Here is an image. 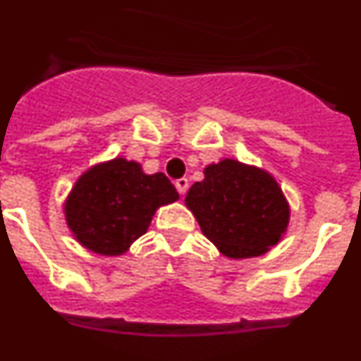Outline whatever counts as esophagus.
<instances>
[{
  "label": "esophagus",
  "mask_w": 361,
  "mask_h": 361,
  "mask_svg": "<svg viewBox=\"0 0 361 361\" xmlns=\"http://www.w3.org/2000/svg\"><path fill=\"white\" fill-rule=\"evenodd\" d=\"M175 188H177V191L180 195H184L188 191V188H190V180H188V178H178V180H175Z\"/></svg>",
  "instance_id": "34e87169"
}]
</instances>
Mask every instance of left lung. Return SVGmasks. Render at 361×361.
<instances>
[{"mask_svg":"<svg viewBox=\"0 0 361 361\" xmlns=\"http://www.w3.org/2000/svg\"><path fill=\"white\" fill-rule=\"evenodd\" d=\"M186 208L204 237L228 258L267 253L288 233L291 208L276 178L253 164L222 159L204 168L190 188Z\"/></svg>","mask_w":361,"mask_h":361,"instance_id":"obj_1","label":"left lung"}]
</instances>
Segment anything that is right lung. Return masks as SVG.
I'll return each instance as SVG.
<instances>
[{
    "instance_id": "1",
    "label": "right lung",
    "mask_w": 361,
    "mask_h": 361,
    "mask_svg": "<svg viewBox=\"0 0 361 361\" xmlns=\"http://www.w3.org/2000/svg\"><path fill=\"white\" fill-rule=\"evenodd\" d=\"M178 193L164 173L148 175L124 157L97 162L82 171L63 204L72 237L95 255L121 257L148 231L161 206Z\"/></svg>"
}]
</instances>
